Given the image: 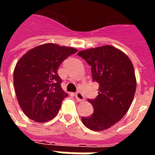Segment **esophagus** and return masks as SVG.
Instances as JSON below:
<instances>
[{
    "label": "esophagus",
    "instance_id": "esophagus-1",
    "mask_svg": "<svg viewBox=\"0 0 155 155\" xmlns=\"http://www.w3.org/2000/svg\"><path fill=\"white\" fill-rule=\"evenodd\" d=\"M74 96H75V98H76V100H77V101H84V95H83V94H82L81 92H80V91L76 92V93H75V94H74Z\"/></svg>",
    "mask_w": 155,
    "mask_h": 155
}]
</instances>
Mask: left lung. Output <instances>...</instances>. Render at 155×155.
Returning <instances> with one entry per match:
<instances>
[{
	"mask_svg": "<svg viewBox=\"0 0 155 155\" xmlns=\"http://www.w3.org/2000/svg\"><path fill=\"white\" fill-rule=\"evenodd\" d=\"M78 55L91 65L93 81L100 84L97 97L88 100L93 114L81 120L91 130H107L124 116L132 104L136 91L133 64L123 51L111 45L86 49Z\"/></svg>",
	"mask_w": 155,
	"mask_h": 155,
	"instance_id": "8db88e82",
	"label": "left lung"
}]
</instances>
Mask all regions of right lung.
<instances>
[{
  "label": "right lung",
  "instance_id": "obj_1",
  "mask_svg": "<svg viewBox=\"0 0 155 155\" xmlns=\"http://www.w3.org/2000/svg\"><path fill=\"white\" fill-rule=\"evenodd\" d=\"M77 52L72 47L46 43L27 51L14 70V87L24 114L38 123L52 120L68 94L61 88L58 68Z\"/></svg>",
  "mask_w": 155,
  "mask_h": 155
}]
</instances>
